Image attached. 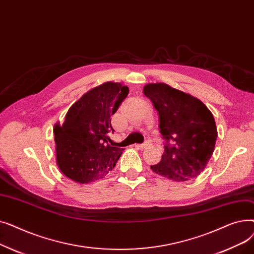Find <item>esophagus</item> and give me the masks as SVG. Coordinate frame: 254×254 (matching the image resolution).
Wrapping results in <instances>:
<instances>
[{"label": "esophagus", "instance_id": "obj_1", "mask_svg": "<svg viewBox=\"0 0 254 254\" xmlns=\"http://www.w3.org/2000/svg\"><path fill=\"white\" fill-rule=\"evenodd\" d=\"M135 146H136V148H138V149H144L145 147H147L148 143L146 142V143H143V144H136Z\"/></svg>", "mask_w": 254, "mask_h": 254}]
</instances>
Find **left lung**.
<instances>
[{
    "instance_id": "obj_1",
    "label": "left lung",
    "mask_w": 254,
    "mask_h": 254,
    "mask_svg": "<svg viewBox=\"0 0 254 254\" xmlns=\"http://www.w3.org/2000/svg\"><path fill=\"white\" fill-rule=\"evenodd\" d=\"M143 92L158 112L166 140L162 161L151 170L176 182L196 178L215 148L214 117L202 101L166 83H148Z\"/></svg>"
}]
</instances>
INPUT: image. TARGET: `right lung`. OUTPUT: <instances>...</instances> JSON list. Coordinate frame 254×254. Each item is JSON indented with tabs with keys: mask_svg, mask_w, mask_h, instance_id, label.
Segmentation results:
<instances>
[{
	"mask_svg": "<svg viewBox=\"0 0 254 254\" xmlns=\"http://www.w3.org/2000/svg\"><path fill=\"white\" fill-rule=\"evenodd\" d=\"M128 87L105 82L75 102L63 126H55L57 164L63 174L80 184L104 178L113 170L124 149L114 147L108 134L111 116L127 98Z\"/></svg>",
	"mask_w": 254,
	"mask_h": 254,
	"instance_id": "1",
	"label": "right lung"
}]
</instances>
